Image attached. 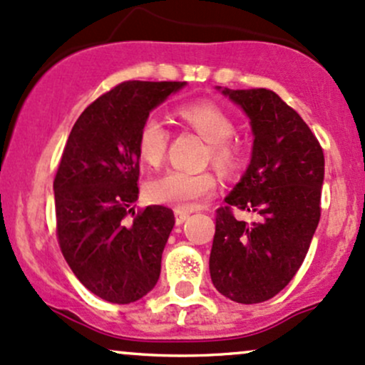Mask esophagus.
I'll return each instance as SVG.
<instances>
[{
	"label": "esophagus",
	"mask_w": 365,
	"mask_h": 365,
	"mask_svg": "<svg viewBox=\"0 0 365 365\" xmlns=\"http://www.w3.org/2000/svg\"><path fill=\"white\" fill-rule=\"evenodd\" d=\"M187 217H190V214H187L186 210H181V208H178V210H175V224H178V226H181V224L186 222Z\"/></svg>",
	"instance_id": "34e87169"
}]
</instances>
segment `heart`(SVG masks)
Segmentation results:
<instances>
[{
	"instance_id": "b5f03b06",
	"label": "heart",
	"mask_w": 365,
	"mask_h": 365,
	"mask_svg": "<svg viewBox=\"0 0 365 365\" xmlns=\"http://www.w3.org/2000/svg\"><path fill=\"white\" fill-rule=\"evenodd\" d=\"M179 117L191 125L205 141L210 143V160L219 170L231 174L241 162V148L231 136L235 122L222 106L212 101H191L179 108ZM169 130L158 115L150 113L138 133V151L143 162L158 165L165 157ZM215 175L210 172H186L170 169L148 184V196L153 202L178 208H195L215 191Z\"/></svg>"
}]
</instances>
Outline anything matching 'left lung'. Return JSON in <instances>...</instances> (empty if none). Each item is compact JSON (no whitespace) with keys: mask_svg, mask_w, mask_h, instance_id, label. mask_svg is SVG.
Returning a JSON list of instances; mask_svg holds the SVG:
<instances>
[{"mask_svg":"<svg viewBox=\"0 0 365 365\" xmlns=\"http://www.w3.org/2000/svg\"><path fill=\"white\" fill-rule=\"evenodd\" d=\"M222 93L245 110L255 139L247 172L217 208L210 277L229 300L260 304L288 286L309 252L321 219L324 153L304 118L271 89ZM232 206L259 220L237 221Z\"/></svg>","mask_w":365,"mask_h":365,"instance_id":"1","label":"left lung"}]
</instances>
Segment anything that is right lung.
<instances>
[{"instance_id":"obj_1","label":"right lung","mask_w":365,"mask_h":365,"mask_svg":"<svg viewBox=\"0 0 365 365\" xmlns=\"http://www.w3.org/2000/svg\"><path fill=\"white\" fill-rule=\"evenodd\" d=\"M186 83L128 81L81 113L56 170V236L68 267L110 304L145 297L160 277L174 212H134L139 187L138 133L151 110Z\"/></svg>"}]
</instances>
